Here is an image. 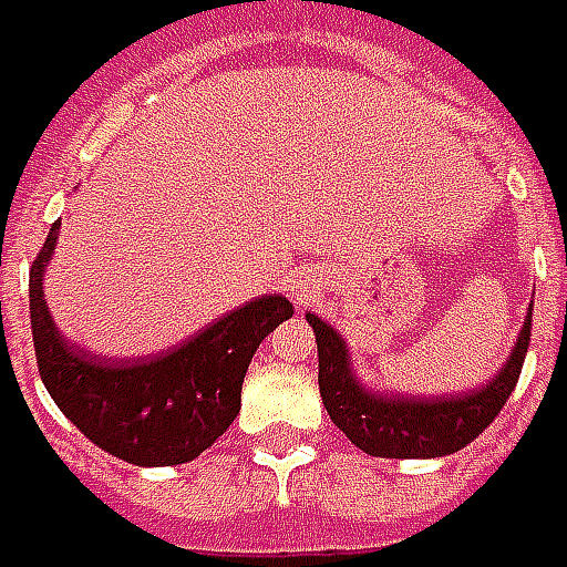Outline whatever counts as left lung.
<instances>
[{
  "mask_svg": "<svg viewBox=\"0 0 567 567\" xmlns=\"http://www.w3.org/2000/svg\"><path fill=\"white\" fill-rule=\"evenodd\" d=\"M317 336L320 396L329 419L357 449L375 457H440L473 443L497 419L519 381L532 341V311L522 327L507 367L483 391L464 396H379L363 391L348 367L344 341L320 317L308 315Z\"/></svg>",
  "mask_w": 567,
  "mask_h": 567,
  "instance_id": "left-lung-1",
  "label": "left lung"
}]
</instances>
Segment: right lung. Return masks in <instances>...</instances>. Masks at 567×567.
Instances as JSON below:
<instances>
[{"label": "right lung", "mask_w": 567, "mask_h": 567, "mask_svg": "<svg viewBox=\"0 0 567 567\" xmlns=\"http://www.w3.org/2000/svg\"><path fill=\"white\" fill-rule=\"evenodd\" d=\"M54 223L30 268V323L39 375L51 400L103 452L140 467L186 464L210 449L240 412V384L259 341L292 317L284 296H262L152 360L87 354L54 329L42 268Z\"/></svg>", "instance_id": "right-lung-1"}]
</instances>
